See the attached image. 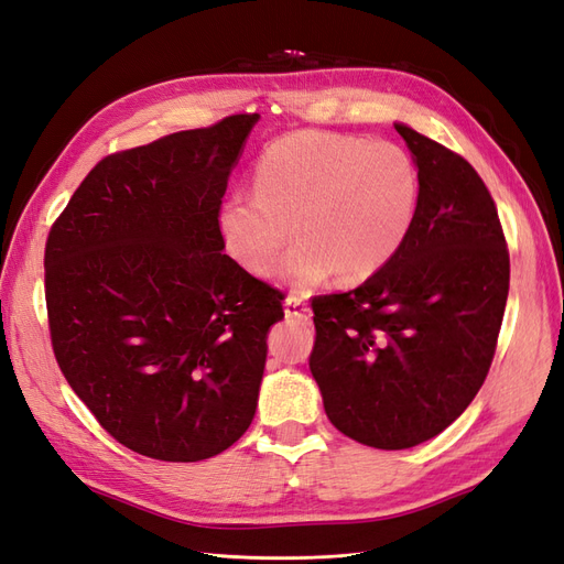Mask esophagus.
Here are the masks:
<instances>
[{
  "label": "esophagus",
  "instance_id": "34e87169",
  "mask_svg": "<svg viewBox=\"0 0 564 564\" xmlns=\"http://www.w3.org/2000/svg\"><path fill=\"white\" fill-rule=\"evenodd\" d=\"M284 313H286V317H296L301 322H308L311 315H313L311 305L305 303L301 296H296V294H289L284 299Z\"/></svg>",
  "mask_w": 564,
  "mask_h": 564
}]
</instances>
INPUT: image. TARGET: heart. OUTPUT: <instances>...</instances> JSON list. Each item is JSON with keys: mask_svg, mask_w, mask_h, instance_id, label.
<instances>
[{"mask_svg": "<svg viewBox=\"0 0 564 564\" xmlns=\"http://www.w3.org/2000/svg\"><path fill=\"white\" fill-rule=\"evenodd\" d=\"M421 178L392 141L305 129L268 143L253 166V195L224 202L218 226L237 263L259 278L275 270L299 292L338 278L360 282L395 259L419 212Z\"/></svg>", "mask_w": 564, "mask_h": 564, "instance_id": "obj_1", "label": "heart"}]
</instances>
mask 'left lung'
Wrapping results in <instances>:
<instances>
[{
  "label": "left lung",
  "mask_w": 564,
  "mask_h": 564,
  "mask_svg": "<svg viewBox=\"0 0 564 564\" xmlns=\"http://www.w3.org/2000/svg\"><path fill=\"white\" fill-rule=\"evenodd\" d=\"M419 166L414 228L352 292L313 299L311 371L336 429L377 449L440 435L497 352L510 259L485 181L449 148L395 124Z\"/></svg>",
  "instance_id": "8db88e82"
}]
</instances>
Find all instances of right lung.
I'll return each instance as SVG.
<instances>
[{"label":"right lung","mask_w":564,"mask_h":564,"mask_svg":"<svg viewBox=\"0 0 564 564\" xmlns=\"http://www.w3.org/2000/svg\"><path fill=\"white\" fill-rule=\"evenodd\" d=\"M259 115H230L100 160L44 249L48 334L63 377L131 452L202 460L256 414L282 292L220 235L228 176Z\"/></svg>","instance_id":"add662e5"}]
</instances>
